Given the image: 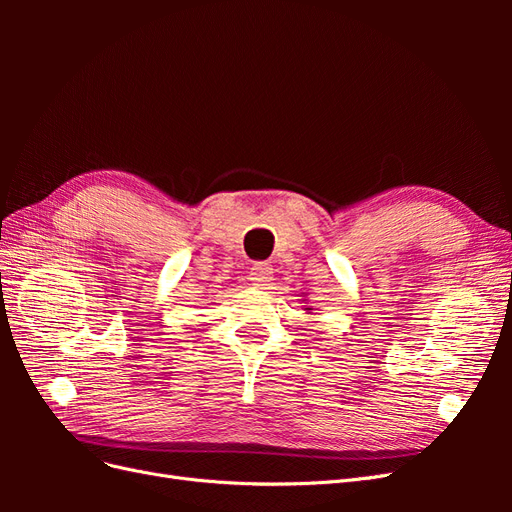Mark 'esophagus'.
I'll list each match as a JSON object with an SVG mask.
<instances>
[{
    "mask_svg": "<svg viewBox=\"0 0 512 512\" xmlns=\"http://www.w3.org/2000/svg\"><path fill=\"white\" fill-rule=\"evenodd\" d=\"M250 280L256 288H269L273 282V269L269 262H256L250 269Z\"/></svg>",
    "mask_w": 512,
    "mask_h": 512,
    "instance_id": "obj_1",
    "label": "esophagus"
}]
</instances>
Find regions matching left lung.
Instances as JSON below:
<instances>
[{"label":"left lung","instance_id":"left-lung-1","mask_svg":"<svg viewBox=\"0 0 512 512\" xmlns=\"http://www.w3.org/2000/svg\"><path fill=\"white\" fill-rule=\"evenodd\" d=\"M305 309H312V307H307V305H305Z\"/></svg>","mask_w":512,"mask_h":512}]
</instances>
